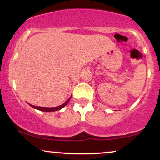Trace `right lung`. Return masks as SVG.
Masks as SVG:
<instances>
[{"label":"right lung","mask_w":160,"mask_h":160,"mask_svg":"<svg viewBox=\"0 0 160 160\" xmlns=\"http://www.w3.org/2000/svg\"><path fill=\"white\" fill-rule=\"evenodd\" d=\"M70 98L69 99H68L67 101L64 103L63 104H62V105H59L58 106V107H55V108H44V107H37V106H34V105H32V104H30L31 106H32V108H35V109H38L39 110V111H46V112H52V111H58V110H61L62 108H63L68 103V102L70 101Z\"/></svg>","instance_id":"right-lung-1"}]
</instances>
